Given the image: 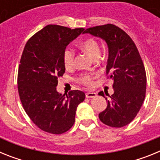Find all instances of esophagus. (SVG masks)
Instances as JSON below:
<instances>
[{"label":"esophagus","instance_id":"1","mask_svg":"<svg viewBox=\"0 0 160 160\" xmlns=\"http://www.w3.org/2000/svg\"><path fill=\"white\" fill-rule=\"evenodd\" d=\"M97 96V94L94 92H87L86 93V97L89 98H95Z\"/></svg>","mask_w":160,"mask_h":160}]
</instances>
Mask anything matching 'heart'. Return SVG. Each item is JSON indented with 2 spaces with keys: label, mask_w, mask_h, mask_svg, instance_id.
Masks as SVG:
<instances>
[{
  "label": "heart",
  "mask_w": 160,
  "mask_h": 160,
  "mask_svg": "<svg viewBox=\"0 0 160 160\" xmlns=\"http://www.w3.org/2000/svg\"><path fill=\"white\" fill-rule=\"evenodd\" d=\"M78 47L90 55L93 58H96L99 56L100 49L98 42L92 38H86L78 43ZM74 51L70 47L65 49L63 52V63L66 68H70L73 66L74 63ZM78 82L85 86H91L93 84V77L88 73H83L79 76Z\"/></svg>",
  "instance_id": "obj_1"
}]
</instances>
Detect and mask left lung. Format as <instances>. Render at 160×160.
I'll return each mask as SVG.
<instances>
[{
  "label": "left lung",
  "mask_w": 160,
  "mask_h": 160,
  "mask_svg": "<svg viewBox=\"0 0 160 160\" xmlns=\"http://www.w3.org/2000/svg\"><path fill=\"white\" fill-rule=\"evenodd\" d=\"M90 33L105 41L109 49L107 74L114 81V94L103 91L107 108L98 114L101 122L112 128H122L132 121L140 110L145 98L147 76L143 62L129 35L112 24L89 28ZM107 96L111 98L107 100Z\"/></svg>",
  "instance_id": "obj_1"
}]
</instances>
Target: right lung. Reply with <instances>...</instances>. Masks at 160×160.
Returning a JSON list of instances; mask_svg holds the SVG:
<instances>
[{
    "instance_id": "right-lung-1",
    "label": "right lung",
    "mask_w": 160,
    "mask_h": 160,
    "mask_svg": "<svg viewBox=\"0 0 160 160\" xmlns=\"http://www.w3.org/2000/svg\"><path fill=\"white\" fill-rule=\"evenodd\" d=\"M83 31L48 25L24 48L18 74L20 99L32 122L46 132L60 135L69 131L75 122L78 106L86 98L81 90L62 94L56 88L58 78L66 71L63 52Z\"/></svg>"
}]
</instances>
